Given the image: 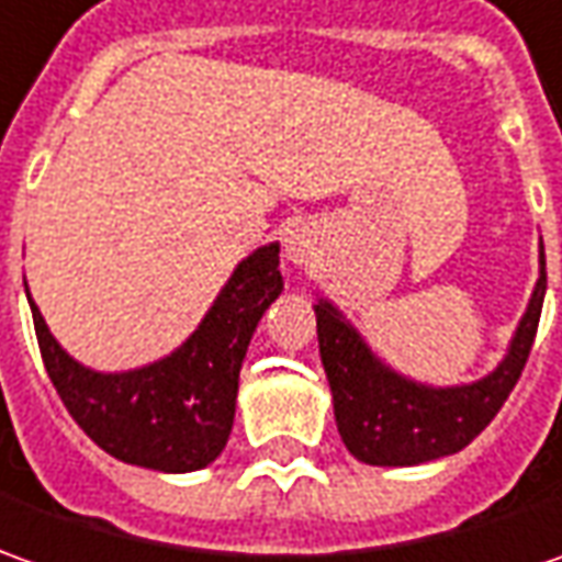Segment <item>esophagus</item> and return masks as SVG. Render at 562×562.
<instances>
[{
  "label": "esophagus",
  "mask_w": 562,
  "mask_h": 562,
  "mask_svg": "<svg viewBox=\"0 0 562 562\" xmlns=\"http://www.w3.org/2000/svg\"><path fill=\"white\" fill-rule=\"evenodd\" d=\"M285 258L292 263H307V258H311V239L301 229H292L285 236Z\"/></svg>",
  "instance_id": "obj_1"
}]
</instances>
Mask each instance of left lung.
I'll return each instance as SVG.
<instances>
[{"mask_svg": "<svg viewBox=\"0 0 562 562\" xmlns=\"http://www.w3.org/2000/svg\"><path fill=\"white\" fill-rule=\"evenodd\" d=\"M544 289L548 270L541 245L538 282L507 355L492 373L463 385H429L392 370L333 301L319 299L314 304L319 360L345 448L370 467H419L463 451L497 416L522 373L541 319Z\"/></svg>", "mask_w": 562, "mask_h": 562, "instance_id": "obj_1", "label": "left lung"}]
</instances>
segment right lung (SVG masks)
Wrapping results in <instances>:
<instances>
[{
  "label": "right lung",
  "mask_w": 562,
  "mask_h": 562,
  "mask_svg": "<svg viewBox=\"0 0 562 562\" xmlns=\"http://www.w3.org/2000/svg\"><path fill=\"white\" fill-rule=\"evenodd\" d=\"M280 292V243L261 245L236 263L180 348L121 373H102L70 358L30 292L27 301L46 373L77 426L124 463L158 473H195L226 448L248 341Z\"/></svg>",
  "instance_id": "right-lung-1"
}]
</instances>
